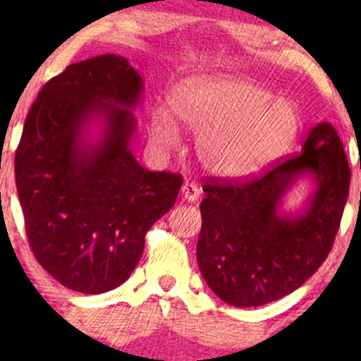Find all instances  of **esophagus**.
<instances>
[{
  "mask_svg": "<svg viewBox=\"0 0 361 361\" xmlns=\"http://www.w3.org/2000/svg\"><path fill=\"white\" fill-rule=\"evenodd\" d=\"M181 195H183L185 201L195 202L201 197V188H199V185L194 183V181H187V183H183V187H181Z\"/></svg>",
  "mask_w": 361,
  "mask_h": 361,
  "instance_id": "obj_1",
  "label": "esophagus"
}]
</instances>
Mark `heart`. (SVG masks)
Listing matches in <instances>:
<instances>
[{
  "label": "heart",
  "instance_id": "heart-1",
  "mask_svg": "<svg viewBox=\"0 0 361 361\" xmlns=\"http://www.w3.org/2000/svg\"><path fill=\"white\" fill-rule=\"evenodd\" d=\"M174 115L197 130V155L218 176L238 178L272 162L292 145L300 116L290 101L241 78L195 80L173 96ZM150 134L160 147L178 143V126L166 108L152 113Z\"/></svg>",
  "mask_w": 361,
  "mask_h": 361
}]
</instances>
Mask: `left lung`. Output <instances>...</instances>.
<instances>
[{"label":"left lung","instance_id":"obj_1","mask_svg":"<svg viewBox=\"0 0 361 361\" xmlns=\"http://www.w3.org/2000/svg\"><path fill=\"white\" fill-rule=\"evenodd\" d=\"M302 173L315 178L317 190L300 215H283L282 195ZM349 181L344 147L329 122L312 127L300 154L260 176L207 178L197 243L207 286L235 307H257L295 292L332 250Z\"/></svg>","mask_w":361,"mask_h":361}]
</instances>
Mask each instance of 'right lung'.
Instances as JSON below:
<instances>
[{
	"instance_id": "add662e5",
	"label": "right lung",
	"mask_w": 361,
	"mask_h": 361,
	"mask_svg": "<svg viewBox=\"0 0 361 361\" xmlns=\"http://www.w3.org/2000/svg\"><path fill=\"white\" fill-rule=\"evenodd\" d=\"M141 94L126 57L104 54L49 80L25 118L16 152L25 234L39 265L75 292L122 285L183 183L181 174L145 169L129 150ZM97 119L104 133L87 144Z\"/></svg>"
}]
</instances>
